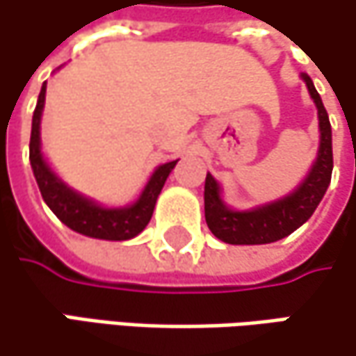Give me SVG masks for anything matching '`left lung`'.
I'll return each mask as SVG.
<instances>
[{
    "mask_svg": "<svg viewBox=\"0 0 356 356\" xmlns=\"http://www.w3.org/2000/svg\"><path fill=\"white\" fill-rule=\"evenodd\" d=\"M307 91L318 108L320 120V150L316 165L312 167L306 181L287 197L250 211L228 210L220 200V187L208 173L204 187L206 222L211 234L228 244H267L281 241L298 230L322 202L330 177H332V130L326 108L314 87L312 79L302 73Z\"/></svg>",
    "mask_w": 356,
    "mask_h": 356,
    "instance_id": "left-lung-1",
    "label": "left lung"
}]
</instances>
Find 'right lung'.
<instances>
[{"instance_id": "add662e5", "label": "right lung", "mask_w": 356, "mask_h": 356, "mask_svg": "<svg viewBox=\"0 0 356 356\" xmlns=\"http://www.w3.org/2000/svg\"><path fill=\"white\" fill-rule=\"evenodd\" d=\"M44 93H47V83L42 85L40 95H38V104H36V110L32 115V136H30V165H32L34 177L38 183V189L42 193V200L47 202V206L54 211V216L63 224H67L71 230H75L79 234L91 236V238H102V241L134 238L150 222L156 197L169 177V173L177 165V161L161 165L152 173L150 181L146 183L145 191L138 197V202L132 204L130 208H118V210L99 208L97 204L85 200L73 189H69L60 179L54 177V173L50 171L49 165L42 159L40 115H42V108H44Z\"/></svg>"}]
</instances>
